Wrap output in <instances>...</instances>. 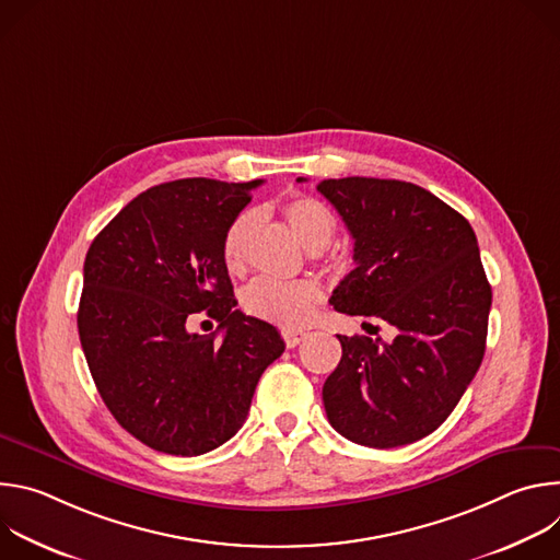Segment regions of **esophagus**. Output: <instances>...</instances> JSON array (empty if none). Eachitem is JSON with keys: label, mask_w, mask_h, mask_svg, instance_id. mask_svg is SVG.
Returning <instances> with one entry per match:
<instances>
[{"label": "esophagus", "mask_w": 560, "mask_h": 560, "mask_svg": "<svg viewBox=\"0 0 560 560\" xmlns=\"http://www.w3.org/2000/svg\"><path fill=\"white\" fill-rule=\"evenodd\" d=\"M305 332H296V330H283V341L288 348H296L301 341H305Z\"/></svg>", "instance_id": "esophagus-1"}]
</instances>
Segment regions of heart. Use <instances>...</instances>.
I'll use <instances>...</instances> for the list:
<instances>
[{"mask_svg": "<svg viewBox=\"0 0 560 560\" xmlns=\"http://www.w3.org/2000/svg\"><path fill=\"white\" fill-rule=\"evenodd\" d=\"M283 214L307 250L326 248L337 232V219L332 210L312 197H296L288 201ZM255 225V210L242 212L228 225L221 242V257L230 275H242L246 270V248ZM322 296V288L312 279L279 281L261 277L246 288L244 310L285 330H303L316 316Z\"/></svg>", "mask_w": 560, "mask_h": 560, "instance_id": "obj_1", "label": "heart"}]
</instances>
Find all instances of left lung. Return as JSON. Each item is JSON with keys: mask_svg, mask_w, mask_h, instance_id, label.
Segmentation results:
<instances>
[{"mask_svg": "<svg viewBox=\"0 0 560 560\" xmlns=\"http://www.w3.org/2000/svg\"><path fill=\"white\" fill-rule=\"evenodd\" d=\"M316 190L354 238L357 268L330 303L398 332L392 343L337 335L343 357L324 385L328 421L359 445L415 443L452 415L486 354L492 288L476 234L408 182L346 177Z\"/></svg>", "mask_w": 560, "mask_h": 560, "instance_id": "1", "label": "left lung"}]
</instances>
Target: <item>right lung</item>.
Instances as JSON below:
<instances>
[{
  "label": "right lung",
  "instance_id": "obj_1",
  "mask_svg": "<svg viewBox=\"0 0 560 560\" xmlns=\"http://www.w3.org/2000/svg\"><path fill=\"white\" fill-rule=\"evenodd\" d=\"M264 182L206 177L148 188L95 236L77 312L93 381L143 445L206 454L244 425L264 370L283 354L275 326L234 310L221 257L228 225ZM220 322L201 338L195 315Z\"/></svg>",
  "mask_w": 560,
  "mask_h": 560
}]
</instances>
